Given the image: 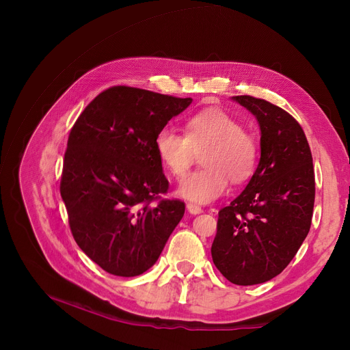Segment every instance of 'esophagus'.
<instances>
[{
	"mask_svg": "<svg viewBox=\"0 0 350 350\" xmlns=\"http://www.w3.org/2000/svg\"><path fill=\"white\" fill-rule=\"evenodd\" d=\"M187 210H189L190 214H200V213H203V208H201V207L197 206V204H193V203H189V204H187Z\"/></svg>",
	"mask_w": 350,
	"mask_h": 350,
	"instance_id": "34e87169",
	"label": "esophagus"
}]
</instances>
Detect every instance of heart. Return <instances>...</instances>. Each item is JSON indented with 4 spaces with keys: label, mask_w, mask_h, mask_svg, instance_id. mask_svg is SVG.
<instances>
[{
    "label": "heart",
    "mask_w": 350,
    "mask_h": 350,
    "mask_svg": "<svg viewBox=\"0 0 350 350\" xmlns=\"http://www.w3.org/2000/svg\"><path fill=\"white\" fill-rule=\"evenodd\" d=\"M154 149L163 167L173 177L185 176L197 154L203 169L181 180L178 194L196 203H210L228 186L250 180L258 164L256 139L244 124L223 109H207L187 119L185 135L164 126L156 135Z\"/></svg>",
    "instance_id": "b5f03b06"
}]
</instances>
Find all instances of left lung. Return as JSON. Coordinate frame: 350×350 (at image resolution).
<instances>
[{"mask_svg": "<svg viewBox=\"0 0 350 350\" xmlns=\"http://www.w3.org/2000/svg\"><path fill=\"white\" fill-rule=\"evenodd\" d=\"M256 118L261 159L245 190L218 211L213 262L235 285L272 280L306 238L315 204V173L304 129L282 107L234 96Z\"/></svg>", "mask_w": 350, "mask_h": 350, "instance_id": "left-lung-1", "label": "left lung"}]
</instances>
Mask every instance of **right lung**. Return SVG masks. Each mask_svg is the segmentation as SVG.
<instances>
[{"instance_id":"1","label":"right lung","mask_w":350,"mask_h":350,"mask_svg":"<svg viewBox=\"0 0 350 350\" xmlns=\"http://www.w3.org/2000/svg\"><path fill=\"white\" fill-rule=\"evenodd\" d=\"M191 102L112 86L70 129L59 190L73 238L103 271L136 277L149 269L185 215L181 200L161 197L169 180L154 139Z\"/></svg>"}]
</instances>
